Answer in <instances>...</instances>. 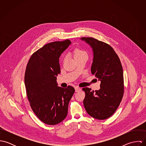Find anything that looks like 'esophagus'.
I'll return each mask as SVG.
<instances>
[{
	"label": "esophagus",
	"mask_w": 146,
	"mask_h": 146,
	"mask_svg": "<svg viewBox=\"0 0 146 146\" xmlns=\"http://www.w3.org/2000/svg\"><path fill=\"white\" fill-rule=\"evenodd\" d=\"M75 92H79V90H81V89L80 88H79L78 86H75Z\"/></svg>",
	"instance_id": "esophagus-1"
}]
</instances>
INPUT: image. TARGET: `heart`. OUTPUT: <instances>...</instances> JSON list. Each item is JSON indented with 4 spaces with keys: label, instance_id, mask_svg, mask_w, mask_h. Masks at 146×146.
<instances>
[{
    "label": "heart",
    "instance_id": "1",
    "mask_svg": "<svg viewBox=\"0 0 146 146\" xmlns=\"http://www.w3.org/2000/svg\"><path fill=\"white\" fill-rule=\"evenodd\" d=\"M73 54L75 59L82 56H87V53L84 50L79 48H76L73 52Z\"/></svg>",
    "mask_w": 146,
    "mask_h": 146
}]
</instances>
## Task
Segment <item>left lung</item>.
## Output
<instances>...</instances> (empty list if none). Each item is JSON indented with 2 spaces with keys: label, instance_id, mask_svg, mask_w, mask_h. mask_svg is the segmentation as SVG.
<instances>
[{
  "label": "left lung",
  "instance_id": "8db88e82",
  "mask_svg": "<svg viewBox=\"0 0 146 146\" xmlns=\"http://www.w3.org/2000/svg\"><path fill=\"white\" fill-rule=\"evenodd\" d=\"M93 52L91 72L101 81L100 89L91 91L84 88L85 93L83 104L92 117L105 120L116 111L124 94L123 70L120 60L108 44L93 38H82Z\"/></svg>",
  "mask_w": 146,
  "mask_h": 146
}]
</instances>
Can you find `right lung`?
<instances>
[{
  "instance_id": "obj_1",
  "label": "right lung",
  "mask_w": 146,
  "mask_h": 146,
  "mask_svg": "<svg viewBox=\"0 0 146 146\" xmlns=\"http://www.w3.org/2000/svg\"><path fill=\"white\" fill-rule=\"evenodd\" d=\"M70 40L48 43L30 57L25 74L26 94L36 116L48 125L59 124L66 118L75 89L58 86L61 72L59 58L71 44Z\"/></svg>"
}]
</instances>
